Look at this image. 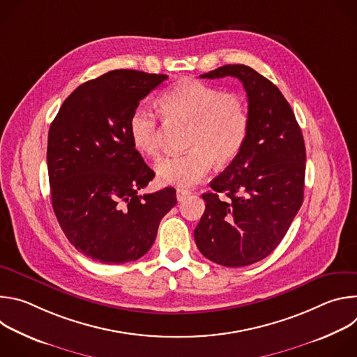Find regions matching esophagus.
I'll return each instance as SVG.
<instances>
[{
	"mask_svg": "<svg viewBox=\"0 0 357 357\" xmlns=\"http://www.w3.org/2000/svg\"><path fill=\"white\" fill-rule=\"evenodd\" d=\"M189 195H190V190H188V189H183V188H178V189H176V199H178L179 202L183 200V199H186Z\"/></svg>",
	"mask_w": 357,
	"mask_h": 357,
	"instance_id": "esophagus-1",
	"label": "esophagus"
}]
</instances>
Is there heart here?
I'll return each mask as SVG.
<instances>
[{
	"label": "heart",
	"mask_w": 357,
	"mask_h": 357,
	"mask_svg": "<svg viewBox=\"0 0 357 357\" xmlns=\"http://www.w3.org/2000/svg\"><path fill=\"white\" fill-rule=\"evenodd\" d=\"M161 113L174 121L189 123L188 148L182 155H169L155 165L158 179L165 185L192 186L211 171L231 164L244 148L250 131V113L238 93L197 80L183 79L165 90L160 98ZM134 148L146 157L160 152L155 116L137 107L128 121Z\"/></svg>",
	"instance_id": "1"
}]
</instances>
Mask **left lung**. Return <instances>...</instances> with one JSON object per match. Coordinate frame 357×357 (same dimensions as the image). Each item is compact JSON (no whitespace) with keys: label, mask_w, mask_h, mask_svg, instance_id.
<instances>
[{"label":"left lung","mask_w":357,"mask_h":357,"mask_svg":"<svg viewBox=\"0 0 357 357\" xmlns=\"http://www.w3.org/2000/svg\"><path fill=\"white\" fill-rule=\"evenodd\" d=\"M237 77L247 93L250 131L238 157L203 193L195 229L199 251L225 267L266 259L288 231L303 200L305 142L280 89L245 65H225L202 79ZM219 192L229 199H220Z\"/></svg>","instance_id":"left-lung-1"}]
</instances>
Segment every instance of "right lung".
<instances>
[{
  "mask_svg": "<svg viewBox=\"0 0 357 357\" xmlns=\"http://www.w3.org/2000/svg\"><path fill=\"white\" fill-rule=\"evenodd\" d=\"M167 75L112 70L80 84L47 134V174L56 219L76 250L105 264L135 261L151 248L176 190L139 195L155 176L134 148L128 121Z\"/></svg>",
  "mask_w": 357,
  "mask_h": 357,
  "instance_id": "1",
  "label": "right lung"
}]
</instances>
